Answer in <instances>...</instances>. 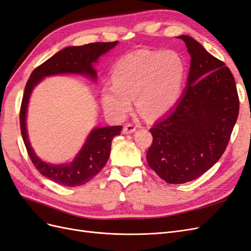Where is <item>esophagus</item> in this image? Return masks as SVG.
Returning <instances> with one entry per match:
<instances>
[{
    "label": "esophagus",
    "mask_w": 251,
    "mask_h": 251,
    "mask_svg": "<svg viewBox=\"0 0 251 251\" xmlns=\"http://www.w3.org/2000/svg\"><path fill=\"white\" fill-rule=\"evenodd\" d=\"M135 131H136V126H133V125H131V124L126 125V126H124V128H123V133H124V134H132V133H134Z\"/></svg>",
    "instance_id": "1"
}]
</instances>
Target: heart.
I'll use <instances>...</instances> for the list:
<instances>
[{
  "mask_svg": "<svg viewBox=\"0 0 251 251\" xmlns=\"http://www.w3.org/2000/svg\"><path fill=\"white\" fill-rule=\"evenodd\" d=\"M183 59L175 51H135L120 58L112 71V83L101 89L104 111L115 119L124 118L136 107L148 118L169 113L177 103L185 80Z\"/></svg>",
  "mask_w": 251,
  "mask_h": 251,
  "instance_id": "obj_1",
  "label": "heart"
}]
</instances>
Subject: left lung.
<instances>
[{"label": "left lung", "instance_id": "1", "mask_svg": "<svg viewBox=\"0 0 251 251\" xmlns=\"http://www.w3.org/2000/svg\"><path fill=\"white\" fill-rule=\"evenodd\" d=\"M191 55L184 93L175 108L151 128L150 168L171 184L199 178L226 150L239 115L234 77L200 43L180 35Z\"/></svg>", "mask_w": 251, "mask_h": 251}]
</instances>
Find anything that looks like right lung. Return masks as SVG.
Here are the masks:
<instances>
[{
	"mask_svg": "<svg viewBox=\"0 0 251 251\" xmlns=\"http://www.w3.org/2000/svg\"><path fill=\"white\" fill-rule=\"evenodd\" d=\"M118 42L91 43L78 47H67L47 59L33 70L26 83L21 104V133L28 155L35 169L43 176L64 186L83 185L100 172L107 163L111 153V143L120 134L121 126L95 127L90 132L79 153L69 163L50 164L41 160L29 142L26 116L30 95L33 88L44 77L56 74H81L96 80L97 73L93 64L100 55L114 48Z\"/></svg>",
	"mask_w": 251,
	"mask_h": 251,
	"instance_id": "obj_1",
	"label": "right lung"
}]
</instances>
